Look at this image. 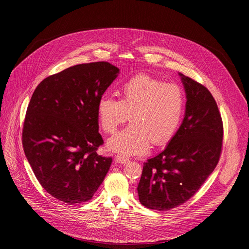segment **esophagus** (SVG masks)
Here are the masks:
<instances>
[{
  "mask_svg": "<svg viewBox=\"0 0 249 249\" xmlns=\"http://www.w3.org/2000/svg\"><path fill=\"white\" fill-rule=\"evenodd\" d=\"M115 160L118 163H122V164H126L127 162H129V159H127L124 155H117L115 158Z\"/></svg>",
  "mask_w": 249,
  "mask_h": 249,
  "instance_id": "34e87169",
  "label": "esophagus"
}]
</instances>
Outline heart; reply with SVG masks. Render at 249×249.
Here are the masks:
<instances>
[{"mask_svg": "<svg viewBox=\"0 0 249 249\" xmlns=\"http://www.w3.org/2000/svg\"><path fill=\"white\" fill-rule=\"evenodd\" d=\"M120 100L102 97L97 105L103 131L114 134L130 116L131 124L108 140L110 150L126 155L146 153L163 145L178 130L186 109L185 91L147 74H137L119 89Z\"/></svg>", "mask_w": 249, "mask_h": 249, "instance_id": "obj_1", "label": "heart"}]
</instances>
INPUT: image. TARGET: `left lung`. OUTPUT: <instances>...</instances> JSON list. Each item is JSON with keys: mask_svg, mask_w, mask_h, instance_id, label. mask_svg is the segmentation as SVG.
<instances>
[{"mask_svg": "<svg viewBox=\"0 0 249 249\" xmlns=\"http://www.w3.org/2000/svg\"><path fill=\"white\" fill-rule=\"evenodd\" d=\"M187 103L184 120L165 149L143 163L137 187L140 203L167 211L186 203L199 191L218 164L223 122L212 94L179 73Z\"/></svg>", "mask_w": 249, "mask_h": 249, "instance_id": "8db88e82", "label": "left lung"}]
</instances>
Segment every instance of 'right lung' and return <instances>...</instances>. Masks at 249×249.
Instances as JSON below:
<instances>
[{
    "mask_svg": "<svg viewBox=\"0 0 249 249\" xmlns=\"http://www.w3.org/2000/svg\"><path fill=\"white\" fill-rule=\"evenodd\" d=\"M119 73L106 61L83 63L52 74L35 89L23 125L22 144L43 189L67 204L93 198L112 158L97 153V105Z\"/></svg>",
    "mask_w": 249,
    "mask_h": 249,
    "instance_id": "add662e5",
    "label": "right lung"
}]
</instances>
